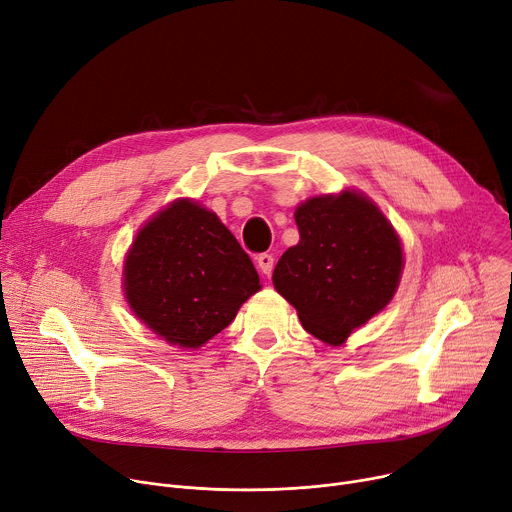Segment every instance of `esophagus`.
I'll use <instances>...</instances> for the list:
<instances>
[{"label": "esophagus", "mask_w": 512, "mask_h": 512, "mask_svg": "<svg viewBox=\"0 0 512 512\" xmlns=\"http://www.w3.org/2000/svg\"><path fill=\"white\" fill-rule=\"evenodd\" d=\"M257 265H259V269H261V273L263 275H271V271H273V265H275V259H273V255H269V253H261L259 257H257Z\"/></svg>", "instance_id": "obj_1"}]
</instances>
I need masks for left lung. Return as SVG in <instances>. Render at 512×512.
Segmentation results:
<instances>
[{
  "label": "left lung",
  "instance_id": "8db88e82",
  "mask_svg": "<svg viewBox=\"0 0 512 512\" xmlns=\"http://www.w3.org/2000/svg\"><path fill=\"white\" fill-rule=\"evenodd\" d=\"M294 218L300 243L277 261L273 286L310 335L339 347L396 294L400 239L382 210L353 190L314 196Z\"/></svg>",
  "mask_w": 512,
  "mask_h": 512
}]
</instances>
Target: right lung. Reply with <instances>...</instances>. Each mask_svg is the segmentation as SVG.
<instances>
[{
    "label": "right lung",
    "instance_id": "obj_1",
    "mask_svg": "<svg viewBox=\"0 0 512 512\" xmlns=\"http://www.w3.org/2000/svg\"><path fill=\"white\" fill-rule=\"evenodd\" d=\"M259 275L220 218L181 198L157 212L124 261L132 312L171 345L198 349L259 292Z\"/></svg>",
    "mask_w": 512,
    "mask_h": 512
}]
</instances>
